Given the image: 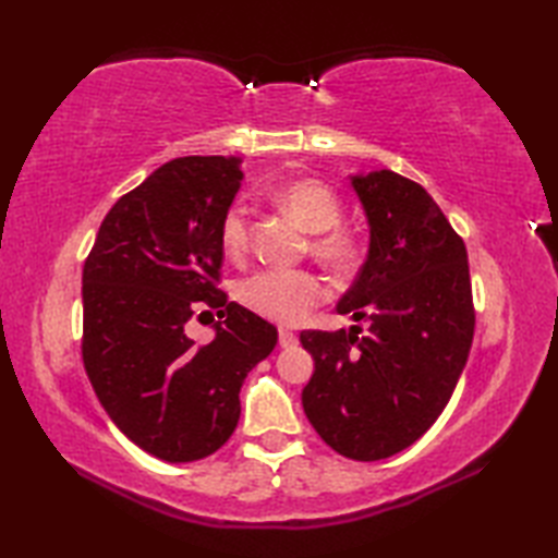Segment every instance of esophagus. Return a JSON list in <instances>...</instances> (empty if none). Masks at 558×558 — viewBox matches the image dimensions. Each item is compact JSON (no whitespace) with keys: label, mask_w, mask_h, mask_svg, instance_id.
<instances>
[{"label":"esophagus","mask_w":558,"mask_h":558,"mask_svg":"<svg viewBox=\"0 0 558 558\" xmlns=\"http://www.w3.org/2000/svg\"><path fill=\"white\" fill-rule=\"evenodd\" d=\"M278 342H280V348H294V345H298V336H294L292 330L280 328V333H278Z\"/></svg>","instance_id":"34e87169"}]
</instances>
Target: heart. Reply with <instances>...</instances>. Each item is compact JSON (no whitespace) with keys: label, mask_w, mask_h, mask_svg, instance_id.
Wrapping results in <instances>:
<instances>
[{"label":"heart","mask_w":558,"mask_h":558,"mask_svg":"<svg viewBox=\"0 0 558 558\" xmlns=\"http://www.w3.org/2000/svg\"><path fill=\"white\" fill-rule=\"evenodd\" d=\"M272 201L312 232L310 252L336 272L350 270L360 258V242L340 228L342 198L322 180H290L276 186ZM220 244L230 256H242L248 244V222L242 206H230L220 218ZM236 300L270 324L298 326L326 300V288L312 270L266 268L236 286Z\"/></svg>","instance_id":"b5f03b06"}]
</instances>
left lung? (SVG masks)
<instances>
[{
    "instance_id": "obj_1",
    "label": "left lung",
    "mask_w": 558,
    "mask_h": 558,
    "mask_svg": "<svg viewBox=\"0 0 558 558\" xmlns=\"http://www.w3.org/2000/svg\"><path fill=\"white\" fill-rule=\"evenodd\" d=\"M369 256L338 312L352 330H302L314 376L302 405L318 436L352 460L400 453L438 420L475 336L462 236L429 192L398 172L354 177Z\"/></svg>"
}]
</instances>
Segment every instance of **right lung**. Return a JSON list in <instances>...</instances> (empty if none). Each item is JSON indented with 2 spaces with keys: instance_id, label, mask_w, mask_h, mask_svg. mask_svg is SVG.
<instances>
[{
  "instance_id": "1",
  "label": "right lung",
  "mask_w": 558,
  "mask_h": 558,
  "mask_svg": "<svg viewBox=\"0 0 558 558\" xmlns=\"http://www.w3.org/2000/svg\"><path fill=\"white\" fill-rule=\"evenodd\" d=\"M236 158L165 162L105 216L83 264V366L110 420L168 462L201 460L240 422V388L278 330L220 290V218ZM216 311L217 338L185 333ZM211 316V315H210Z\"/></svg>"
}]
</instances>
